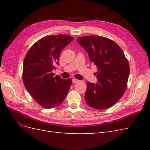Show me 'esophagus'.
Returning <instances> with one entry per match:
<instances>
[{
  "label": "esophagus",
  "mask_w": 150,
  "mask_h": 150,
  "mask_svg": "<svg viewBox=\"0 0 150 150\" xmlns=\"http://www.w3.org/2000/svg\"><path fill=\"white\" fill-rule=\"evenodd\" d=\"M79 80H78V79H75V78H74V79H72V83H73L74 84H76V83H79Z\"/></svg>",
  "instance_id": "obj_1"
}]
</instances>
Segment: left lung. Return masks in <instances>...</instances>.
<instances>
[{"label":"left lung","instance_id":"left-lung-1","mask_svg":"<svg viewBox=\"0 0 150 150\" xmlns=\"http://www.w3.org/2000/svg\"><path fill=\"white\" fill-rule=\"evenodd\" d=\"M77 41L98 68V83H86V103L96 110L111 107L124 94L128 83L129 66L123 51L113 40L101 36H83Z\"/></svg>","mask_w":150,"mask_h":150}]
</instances>
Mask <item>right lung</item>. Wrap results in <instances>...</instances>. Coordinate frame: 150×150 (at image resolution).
I'll return each instance as SVG.
<instances>
[{
    "label": "right lung",
    "mask_w": 150,
    "mask_h": 150,
    "mask_svg": "<svg viewBox=\"0 0 150 150\" xmlns=\"http://www.w3.org/2000/svg\"><path fill=\"white\" fill-rule=\"evenodd\" d=\"M67 35L44 37L26 54L23 64V82L28 91L42 107L51 109L64 101L72 84L71 78L62 79L52 71L59 65L62 49L73 40Z\"/></svg>",
    "instance_id": "right-lung-1"
}]
</instances>
